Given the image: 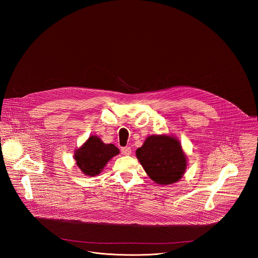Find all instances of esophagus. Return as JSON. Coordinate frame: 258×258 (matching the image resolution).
I'll return each instance as SVG.
<instances>
[{
	"label": "esophagus",
	"mask_w": 258,
	"mask_h": 258,
	"mask_svg": "<svg viewBox=\"0 0 258 258\" xmlns=\"http://www.w3.org/2000/svg\"><path fill=\"white\" fill-rule=\"evenodd\" d=\"M121 152H122V154H123V155H125V156H129V155H131V148H121Z\"/></svg>",
	"instance_id": "esophagus-1"
}]
</instances>
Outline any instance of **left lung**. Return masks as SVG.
Instances as JSON below:
<instances>
[{
    "label": "left lung",
    "instance_id": "left-lung-1",
    "mask_svg": "<svg viewBox=\"0 0 258 258\" xmlns=\"http://www.w3.org/2000/svg\"><path fill=\"white\" fill-rule=\"evenodd\" d=\"M148 176L157 184L178 182L184 175L186 159L180 142L166 135H152L136 151Z\"/></svg>",
    "mask_w": 258,
    "mask_h": 258
}]
</instances>
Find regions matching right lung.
Instances as JSON below:
<instances>
[{"label":"right lung","mask_w":258,"mask_h":258,"mask_svg":"<svg viewBox=\"0 0 258 258\" xmlns=\"http://www.w3.org/2000/svg\"><path fill=\"white\" fill-rule=\"evenodd\" d=\"M119 154L113 144H104L100 138L91 136L75 151L74 159L79 169L87 176L98 175L112 157Z\"/></svg>","instance_id":"add662e5"}]
</instances>
